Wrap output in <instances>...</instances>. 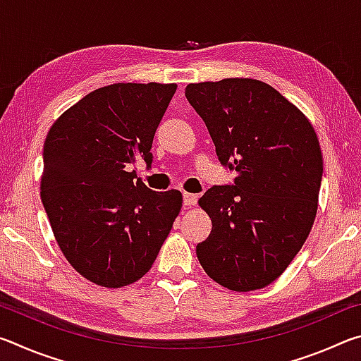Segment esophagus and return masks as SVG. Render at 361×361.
<instances>
[{
  "instance_id": "1",
  "label": "esophagus",
  "mask_w": 361,
  "mask_h": 361,
  "mask_svg": "<svg viewBox=\"0 0 361 361\" xmlns=\"http://www.w3.org/2000/svg\"><path fill=\"white\" fill-rule=\"evenodd\" d=\"M199 195L197 194H191V192H183V204L186 207H192L197 204Z\"/></svg>"
}]
</instances>
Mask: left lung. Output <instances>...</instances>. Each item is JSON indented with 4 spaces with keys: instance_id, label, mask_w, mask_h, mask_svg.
<instances>
[{
    "instance_id": "1",
    "label": "left lung",
    "mask_w": 361,
    "mask_h": 361,
    "mask_svg": "<svg viewBox=\"0 0 361 361\" xmlns=\"http://www.w3.org/2000/svg\"><path fill=\"white\" fill-rule=\"evenodd\" d=\"M186 99L204 119L234 185L212 186L199 205L212 232L195 253L207 276L234 291L272 283L312 229L323 175L314 127L271 85L229 78L189 84Z\"/></svg>"
}]
</instances>
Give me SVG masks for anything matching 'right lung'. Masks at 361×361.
Returning <instances> with one entry per match:
<instances>
[{
	"label": "right lung",
	"instance_id": "obj_1",
	"mask_svg": "<svg viewBox=\"0 0 361 361\" xmlns=\"http://www.w3.org/2000/svg\"><path fill=\"white\" fill-rule=\"evenodd\" d=\"M176 84L118 82L94 90L49 130L41 200L60 250L90 282L121 288L149 271L183 204L130 170L152 164V138Z\"/></svg>",
	"mask_w": 361,
	"mask_h": 361
}]
</instances>
